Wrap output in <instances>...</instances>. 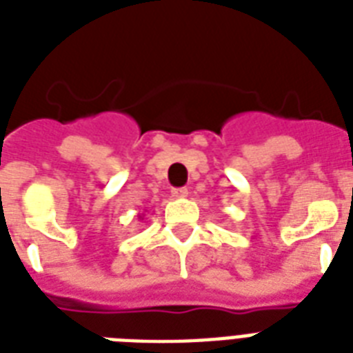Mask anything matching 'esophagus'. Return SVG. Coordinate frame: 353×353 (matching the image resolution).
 <instances>
[{
	"mask_svg": "<svg viewBox=\"0 0 353 353\" xmlns=\"http://www.w3.org/2000/svg\"><path fill=\"white\" fill-rule=\"evenodd\" d=\"M172 196H174V198H187V196H188V188H185V187L174 188V190H172Z\"/></svg>",
	"mask_w": 353,
	"mask_h": 353,
	"instance_id": "1",
	"label": "esophagus"
}]
</instances>
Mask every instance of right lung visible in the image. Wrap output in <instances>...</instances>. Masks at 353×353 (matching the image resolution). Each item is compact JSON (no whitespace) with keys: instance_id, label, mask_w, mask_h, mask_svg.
<instances>
[{"instance_id":"obj_1","label":"right lung","mask_w":353,"mask_h":353,"mask_svg":"<svg viewBox=\"0 0 353 353\" xmlns=\"http://www.w3.org/2000/svg\"><path fill=\"white\" fill-rule=\"evenodd\" d=\"M139 220H143V216H139Z\"/></svg>"}]
</instances>
